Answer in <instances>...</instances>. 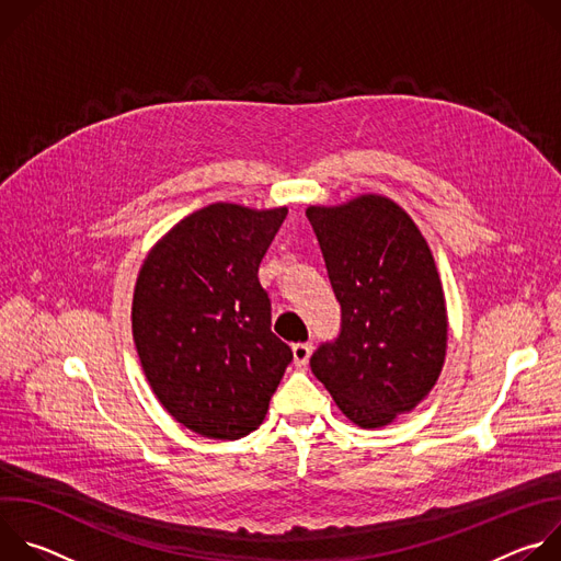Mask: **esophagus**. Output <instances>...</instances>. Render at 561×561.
<instances>
[{
	"label": "esophagus",
	"mask_w": 561,
	"mask_h": 561,
	"mask_svg": "<svg viewBox=\"0 0 561 561\" xmlns=\"http://www.w3.org/2000/svg\"><path fill=\"white\" fill-rule=\"evenodd\" d=\"M310 355H312V344H310V342H297V344H293V364H295L297 368H304V366L308 364Z\"/></svg>",
	"instance_id": "obj_1"
}]
</instances>
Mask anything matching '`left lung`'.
<instances>
[{
	"mask_svg": "<svg viewBox=\"0 0 561 561\" xmlns=\"http://www.w3.org/2000/svg\"><path fill=\"white\" fill-rule=\"evenodd\" d=\"M342 306L335 342L310 357L314 377L362 428L411 413L439 379L448 346L442 279L417 224L383 195L308 206Z\"/></svg>",
	"mask_w": 561,
	"mask_h": 561,
	"instance_id": "1",
	"label": "left lung"
}]
</instances>
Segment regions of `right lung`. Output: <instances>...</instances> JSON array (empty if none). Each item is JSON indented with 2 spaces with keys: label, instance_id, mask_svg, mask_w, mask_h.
Masks as SVG:
<instances>
[{
  "label": "right lung",
  "instance_id": "1",
  "mask_svg": "<svg viewBox=\"0 0 561 561\" xmlns=\"http://www.w3.org/2000/svg\"><path fill=\"white\" fill-rule=\"evenodd\" d=\"M286 215L210 204L178 221L139 268L130 317L144 375L167 413L202 437L253 433L293 359L257 277Z\"/></svg>",
  "mask_w": 561,
  "mask_h": 561
}]
</instances>
